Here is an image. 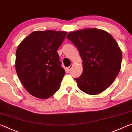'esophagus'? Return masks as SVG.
<instances>
[{
	"mask_svg": "<svg viewBox=\"0 0 132 132\" xmlns=\"http://www.w3.org/2000/svg\"><path fill=\"white\" fill-rule=\"evenodd\" d=\"M72 67H73V65H72V64L71 65H70V67H67V70H68V71H70V70H71V68H72Z\"/></svg>",
	"mask_w": 132,
	"mask_h": 132,
	"instance_id": "1",
	"label": "esophagus"
}]
</instances>
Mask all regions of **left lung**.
Returning <instances> with one entry per match:
<instances>
[{"label": "left lung", "mask_w": 132, "mask_h": 132, "mask_svg": "<svg viewBox=\"0 0 132 132\" xmlns=\"http://www.w3.org/2000/svg\"><path fill=\"white\" fill-rule=\"evenodd\" d=\"M67 38L79 51L83 72L75 78L82 91L97 95L111 85L119 72L122 53L118 43L108 32L85 29L68 33Z\"/></svg>", "instance_id": "1"}]
</instances>
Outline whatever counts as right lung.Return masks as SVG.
<instances>
[{"instance_id":"1","label":"right lung","mask_w":132,"mask_h":132,"mask_svg":"<svg viewBox=\"0 0 132 132\" xmlns=\"http://www.w3.org/2000/svg\"><path fill=\"white\" fill-rule=\"evenodd\" d=\"M67 34L55 30L33 31L17 47V76L31 95L47 99L60 89L65 72L57 51Z\"/></svg>"}]
</instances>
